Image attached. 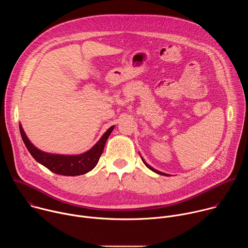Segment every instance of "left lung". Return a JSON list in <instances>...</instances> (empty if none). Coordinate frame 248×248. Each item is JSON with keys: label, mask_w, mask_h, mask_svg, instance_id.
<instances>
[{"label": "left lung", "mask_w": 248, "mask_h": 248, "mask_svg": "<svg viewBox=\"0 0 248 248\" xmlns=\"http://www.w3.org/2000/svg\"><path fill=\"white\" fill-rule=\"evenodd\" d=\"M141 159H142V161H143V163L145 164V166H146V167H147L148 169H150L151 170H153V171H155L156 173H159V174H163V175H168L167 173H165V172H162V171H160V170H155L154 168H152V167H151L150 165H148V164H147V163H146V162H145V161L143 160V158H141Z\"/></svg>", "instance_id": "obj_1"}]
</instances>
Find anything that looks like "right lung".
<instances>
[{
    "label": "right lung",
    "mask_w": 248,
    "mask_h": 248,
    "mask_svg": "<svg viewBox=\"0 0 248 248\" xmlns=\"http://www.w3.org/2000/svg\"><path fill=\"white\" fill-rule=\"evenodd\" d=\"M114 127L115 126L112 125L106 131L99 139L98 142L88 151L78 155H61L47 153L35 147L26 136L21 124H19L22 140L31 156L38 163L49 169L51 171L68 176L84 174L96 167L103 153L106 141L109 138Z\"/></svg>",
    "instance_id": "right-lung-1"
}]
</instances>
